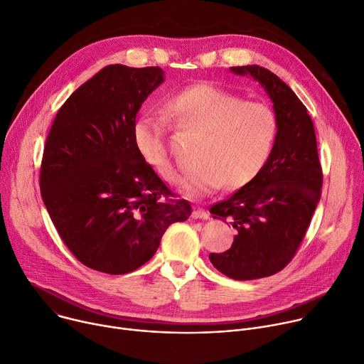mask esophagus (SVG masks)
<instances>
[{"label":"esophagus","instance_id":"34e87169","mask_svg":"<svg viewBox=\"0 0 364 364\" xmlns=\"http://www.w3.org/2000/svg\"><path fill=\"white\" fill-rule=\"evenodd\" d=\"M209 216H210V215H209L205 209H200V208L194 209L193 213H191V218H193V219H209Z\"/></svg>","mask_w":364,"mask_h":364}]
</instances>
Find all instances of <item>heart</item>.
Masks as SVG:
<instances>
[{"instance_id": "b5f03b06", "label": "heart", "mask_w": 364, "mask_h": 364, "mask_svg": "<svg viewBox=\"0 0 364 364\" xmlns=\"http://www.w3.org/2000/svg\"><path fill=\"white\" fill-rule=\"evenodd\" d=\"M164 110L183 129L202 135L197 167L183 183L186 196H210L219 188L238 190L267 167L274 151L279 120L274 110L212 82L188 85L164 103ZM134 142L149 167L165 181L180 177L165 145V124L154 114L134 123Z\"/></svg>"}]
</instances>
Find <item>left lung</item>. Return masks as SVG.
Masks as SVG:
<instances>
[{
  "instance_id": "left-lung-1",
  "label": "left lung",
  "mask_w": 364,
  "mask_h": 364,
  "mask_svg": "<svg viewBox=\"0 0 364 364\" xmlns=\"http://www.w3.org/2000/svg\"><path fill=\"white\" fill-rule=\"evenodd\" d=\"M230 71L259 82L279 120L267 167L210 208L213 218L228 219L237 229L228 251L209 255L212 264L230 279L254 280L279 273L294 257L321 199L322 168L312 119L291 88L258 65Z\"/></svg>"
}]
</instances>
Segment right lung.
<instances>
[{
    "instance_id": "add662e5",
    "label": "right lung",
    "mask_w": 364,
    "mask_h": 364,
    "mask_svg": "<svg viewBox=\"0 0 364 364\" xmlns=\"http://www.w3.org/2000/svg\"><path fill=\"white\" fill-rule=\"evenodd\" d=\"M164 75L159 67L109 65L70 95L52 123L42 199L65 245L92 270L139 269L167 228L191 213L134 142L136 114Z\"/></svg>"
}]
</instances>
